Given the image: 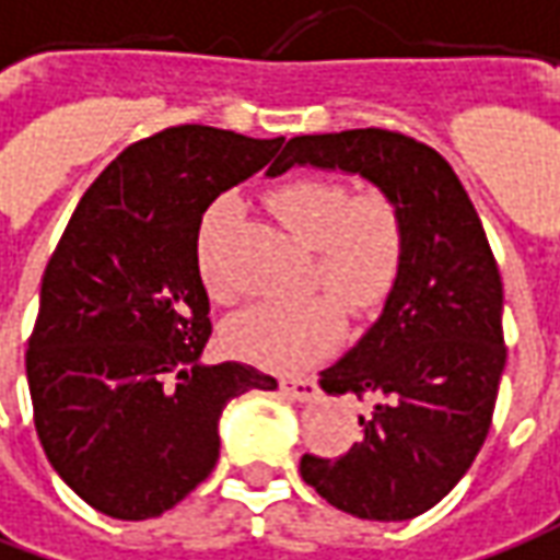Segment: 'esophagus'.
Instances as JSON below:
<instances>
[{"label": "esophagus", "instance_id": "34e87169", "mask_svg": "<svg viewBox=\"0 0 560 560\" xmlns=\"http://www.w3.org/2000/svg\"><path fill=\"white\" fill-rule=\"evenodd\" d=\"M281 390L300 402L315 400V397H318V385H315V378H303V375H300V378H284V382H281Z\"/></svg>", "mask_w": 560, "mask_h": 560}]
</instances>
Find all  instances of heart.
<instances>
[{"mask_svg": "<svg viewBox=\"0 0 560 560\" xmlns=\"http://www.w3.org/2000/svg\"><path fill=\"white\" fill-rule=\"evenodd\" d=\"M269 212L293 240L315 254L308 284L320 281L351 315H370L388 300L402 267V224L397 206L378 190L354 194L334 178H291L267 194ZM236 199L218 197L202 212L194 236V260L206 293L233 296L224 272ZM342 308L327 293H308L284 306H254L226 324L230 351L267 370H296L318 361L342 336Z\"/></svg>", "mask_w": 560, "mask_h": 560, "instance_id": "1", "label": "heart"}]
</instances>
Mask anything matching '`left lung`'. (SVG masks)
Segmentation results:
<instances>
[{"label":"left lung","mask_w":560,"mask_h":560,"mask_svg":"<svg viewBox=\"0 0 560 560\" xmlns=\"http://www.w3.org/2000/svg\"><path fill=\"white\" fill-rule=\"evenodd\" d=\"M291 166L358 175L402 224V267L382 315L320 373L327 394L370 400L363 436L339 460L303 455L300 476L354 518H416L460 482L491 428L506 366L494 254L455 170L409 136H296L272 170Z\"/></svg>","instance_id":"obj_1"}]
</instances>
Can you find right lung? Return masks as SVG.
<instances>
[{
  "instance_id": "obj_1",
  "label": "right lung",
  "mask_w": 560,
  "mask_h": 560,
  "mask_svg": "<svg viewBox=\"0 0 560 560\" xmlns=\"http://www.w3.org/2000/svg\"><path fill=\"white\" fill-rule=\"evenodd\" d=\"M284 139L182 124L130 144L78 202L50 257L26 351L35 430L50 467L96 512L144 522L218 464V421L248 363L199 361L212 336L194 236L218 194Z\"/></svg>"
}]
</instances>
